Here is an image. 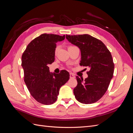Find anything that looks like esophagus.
Returning a JSON list of instances; mask_svg holds the SVG:
<instances>
[{"label":"esophagus","instance_id":"1","mask_svg":"<svg viewBox=\"0 0 133 133\" xmlns=\"http://www.w3.org/2000/svg\"><path fill=\"white\" fill-rule=\"evenodd\" d=\"M75 78V76L74 74L73 73H70V79H74Z\"/></svg>","mask_w":133,"mask_h":133}]
</instances>
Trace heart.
Returning <instances> with one entry per match:
<instances>
[{
	"mask_svg": "<svg viewBox=\"0 0 133 133\" xmlns=\"http://www.w3.org/2000/svg\"><path fill=\"white\" fill-rule=\"evenodd\" d=\"M73 46H69V47H68V49H69V48H71V47H73ZM57 50H58V48H57L55 49V52H57Z\"/></svg>",
	"mask_w": 133,
	"mask_h": 133,
	"instance_id": "1",
	"label": "heart"
}]
</instances>
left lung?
Here are the masks:
<instances>
[{"mask_svg": "<svg viewBox=\"0 0 133 133\" xmlns=\"http://www.w3.org/2000/svg\"><path fill=\"white\" fill-rule=\"evenodd\" d=\"M66 38L80 49V65L90 68L85 80L76 76L75 97L83 104L95 103L105 93L113 76L114 64L110 52L102 41L90 35H66Z\"/></svg>", "mask_w": 133, "mask_h": 133, "instance_id": "obj_1", "label": "left lung"}]
</instances>
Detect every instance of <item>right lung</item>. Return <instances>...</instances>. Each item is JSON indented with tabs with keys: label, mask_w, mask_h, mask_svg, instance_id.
I'll use <instances>...</instances> for the list:
<instances>
[{
	"label": "right lung",
	"mask_w": 133,
	"mask_h": 133,
	"mask_svg": "<svg viewBox=\"0 0 133 133\" xmlns=\"http://www.w3.org/2000/svg\"><path fill=\"white\" fill-rule=\"evenodd\" d=\"M65 36L43 34L28 44L22 57L24 82L31 95L40 103L50 105L57 100L60 88L69 79V73L62 70L50 73L48 64L54 62L56 43Z\"/></svg>",
	"instance_id": "add662e5"
}]
</instances>
